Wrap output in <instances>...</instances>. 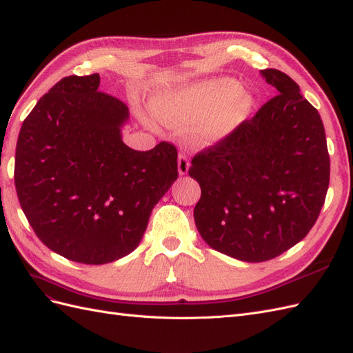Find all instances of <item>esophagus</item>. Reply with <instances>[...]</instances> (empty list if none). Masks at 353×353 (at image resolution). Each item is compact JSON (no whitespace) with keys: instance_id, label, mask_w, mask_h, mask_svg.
Instances as JSON below:
<instances>
[{"instance_id":"obj_1","label":"esophagus","mask_w":353,"mask_h":353,"mask_svg":"<svg viewBox=\"0 0 353 353\" xmlns=\"http://www.w3.org/2000/svg\"><path fill=\"white\" fill-rule=\"evenodd\" d=\"M190 169V160L185 153H181L178 156V172L179 175H185Z\"/></svg>"}]
</instances>
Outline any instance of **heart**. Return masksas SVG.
<instances>
[{"mask_svg": "<svg viewBox=\"0 0 353 353\" xmlns=\"http://www.w3.org/2000/svg\"><path fill=\"white\" fill-rule=\"evenodd\" d=\"M253 100L231 79H215L196 85L159 100L154 112L172 126L196 125L200 143L213 144L237 130L250 113Z\"/></svg>", "mask_w": 353, "mask_h": 353, "instance_id": "1", "label": "heart"}]
</instances>
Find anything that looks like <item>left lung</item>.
Instances as JSON below:
<instances>
[{
    "mask_svg": "<svg viewBox=\"0 0 353 353\" xmlns=\"http://www.w3.org/2000/svg\"><path fill=\"white\" fill-rule=\"evenodd\" d=\"M279 94L188 169L200 184L196 227L212 249L263 262L293 248L316 222L330 183L318 110L276 69L261 70Z\"/></svg>",
    "mask_w": 353,
    "mask_h": 353,
    "instance_id": "1",
    "label": "left lung"
}]
</instances>
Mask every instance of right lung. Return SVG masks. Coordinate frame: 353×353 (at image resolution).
Masks as SVG:
<instances>
[{
  "label": "right lung",
  "mask_w": 353,
  "mask_h": 353,
  "mask_svg": "<svg viewBox=\"0 0 353 353\" xmlns=\"http://www.w3.org/2000/svg\"><path fill=\"white\" fill-rule=\"evenodd\" d=\"M99 87V73L72 74L42 95L20 128L14 163L20 206L38 239L88 265L130 254L178 178L176 147L123 144L126 104Z\"/></svg>",
  "instance_id": "right-lung-1"
}]
</instances>
